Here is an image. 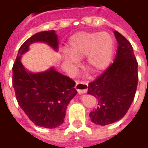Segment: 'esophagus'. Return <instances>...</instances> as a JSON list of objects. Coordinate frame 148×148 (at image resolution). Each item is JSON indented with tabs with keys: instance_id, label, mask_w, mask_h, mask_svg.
<instances>
[{
	"instance_id": "esophagus-1",
	"label": "esophagus",
	"mask_w": 148,
	"mask_h": 148,
	"mask_svg": "<svg viewBox=\"0 0 148 148\" xmlns=\"http://www.w3.org/2000/svg\"><path fill=\"white\" fill-rule=\"evenodd\" d=\"M75 89L79 93H86L88 90V83L86 82H77L75 85Z\"/></svg>"
}]
</instances>
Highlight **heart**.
Masks as SVG:
<instances>
[{
    "mask_svg": "<svg viewBox=\"0 0 148 148\" xmlns=\"http://www.w3.org/2000/svg\"><path fill=\"white\" fill-rule=\"evenodd\" d=\"M114 53L115 41L109 33L81 32L69 39L62 58L69 71L73 72L79 64V59L86 56L87 68L97 73L109 67Z\"/></svg>",
    "mask_w": 148,
    "mask_h": 148,
    "instance_id": "obj_1",
    "label": "heart"
}]
</instances>
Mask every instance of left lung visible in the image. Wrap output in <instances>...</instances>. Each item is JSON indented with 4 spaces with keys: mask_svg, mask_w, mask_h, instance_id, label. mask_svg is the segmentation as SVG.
<instances>
[{
    "mask_svg": "<svg viewBox=\"0 0 148 148\" xmlns=\"http://www.w3.org/2000/svg\"><path fill=\"white\" fill-rule=\"evenodd\" d=\"M114 35L118 42L114 62L88 88V94L97 102L90 117L93 123L101 126L124 117L133 101L138 84V63L133 48L121 33L115 31Z\"/></svg>",
    "mask_w": 148,
    "mask_h": 148,
    "instance_id": "left-lung-1",
    "label": "left lung"
}]
</instances>
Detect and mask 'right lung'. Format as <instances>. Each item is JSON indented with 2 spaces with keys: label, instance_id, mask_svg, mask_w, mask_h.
<instances>
[{
  "label": "right lung",
  "instance_id": "right-lung-1",
  "mask_svg": "<svg viewBox=\"0 0 148 148\" xmlns=\"http://www.w3.org/2000/svg\"><path fill=\"white\" fill-rule=\"evenodd\" d=\"M58 40L54 30L35 34L20 47L12 67V86L19 106L34 124L46 128L63 123L68 104L77 93L75 82L53 66L41 72L27 71L21 58L35 42H44L57 51Z\"/></svg>",
  "mask_w": 148,
  "mask_h": 148
}]
</instances>
